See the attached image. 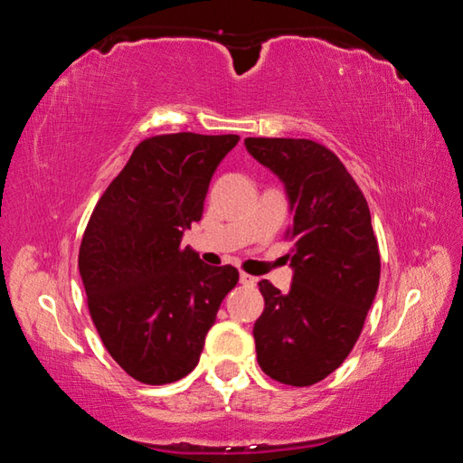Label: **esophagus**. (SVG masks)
<instances>
[{
  "mask_svg": "<svg viewBox=\"0 0 463 463\" xmlns=\"http://www.w3.org/2000/svg\"><path fill=\"white\" fill-rule=\"evenodd\" d=\"M239 279H241L242 286H255V284H257V278L249 276V273H241Z\"/></svg>",
  "mask_w": 463,
  "mask_h": 463,
  "instance_id": "34e87169",
  "label": "esophagus"
}]
</instances>
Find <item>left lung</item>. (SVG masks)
Here are the masks:
<instances>
[{
	"label": "left lung",
	"mask_w": 463,
	"mask_h": 463,
	"mask_svg": "<svg viewBox=\"0 0 463 463\" xmlns=\"http://www.w3.org/2000/svg\"><path fill=\"white\" fill-rule=\"evenodd\" d=\"M255 161L284 184L292 224V286L260 281L257 362L288 386L325 380L351 354L380 284V250L367 202L339 156L308 138H245Z\"/></svg>",
	"instance_id": "1"
}]
</instances>
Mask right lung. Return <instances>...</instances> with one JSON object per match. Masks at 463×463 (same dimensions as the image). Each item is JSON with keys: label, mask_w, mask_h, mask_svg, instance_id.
<instances>
[{"label": "right lung", "mask_w": 463, "mask_h": 463, "mask_svg": "<svg viewBox=\"0 0 463 463\" xmlns=\"http://www.w3.org/2000/svg\"><path fill=\"white\" fill-rule=\"evenodd\" d=\"M237 143L194 132L146 138L93 208L80 249L90 315L108 354L138 382L161 386L190 373L237 286L232 265L213 268L182 247Z\"/></svg>", "instance_id": "right-lung-1"}]
</instances>
